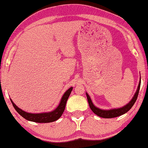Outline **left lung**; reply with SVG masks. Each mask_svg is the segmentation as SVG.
Here are the masks:
<instances>
[{"label":"left lung","mask_w":148,"mask_h":148,"mask_svg":"<svg viewBox=\"0 0 148 148\" xmlns=\"http://www.w3.org/2000/svg\"><path fill=\"white\" fill-rule=\"evenodd\" d=\"M140 84H141V80L140 81V83H139L137 91H136L135 95H134V96L133 97V98L132 99V100L130 101V102L127 103V105H125V106L121 108H118V109H113V110H103L99 109V108H96V106H94L93 103L92 102L91 99H90L89 95H88V94L86 93L87 99H88V103H89L90 109H91L92 111L93 112L94 114H96L97 116H100V117H101V118H116V117L123 115V114H124L125 113H126V112H128L129 110L132 108L134 103H135L136 101L138 98L139 90H140Z\"/></svg>","instance_id":"1"}]
</instances>
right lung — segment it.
<instances>
[{
	"instance_id": "add662e5",
	"label": "right lung",
	"mask_w": 148,
	"mask_h": 148,
	"mask_svg": "<svg viewBox=\"0 0 148 148\" xmlns=\"http://www.w3.org/2000/svg\"><path fill=\"white\" fill-rule=\"evenodd\" d=\"M72 90V87L69 88L66 92L64 94L62 98L61 99L60 104L56 109H55L54 111L48 112V113H42V114H30L27 113L19 108H18L12 101L11 100V102L12 103L13 107L16 110V112L18 113L21 116H23L26 120L31 121V122H34L37 123H48L54 122L57 120H58L60 118V116L62 115L64 111L66 103L67 100L69 97L70 93Z\"/></svg>"
}]
</instances>
